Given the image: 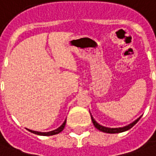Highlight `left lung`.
<instances>
[{
  "mask_svg": "<svg viewBox=\"0 0 156 156\" xmlns=\"http://www.w3.org/2000/svg\"><path fill=\"white\" fill-rule=\"evenodd\" d=\"M90 114H91V113H90ZM140 117H138L137 120H135V121H133L132 123H130V124L125 126H122V127H115V128H110V127H106V126H104L98 124V123L94 120V118L92 117V115H91L92 121V123H93V125H94V126L96 127L97 129H98L99 131H101V132L106 133H119L126 132V131L129 130L130 128H132V127H133V126L137 123V121H139Z\"/></svg>",
  "mask_w": 156,
  "mask_h": 156,
  "instance_id": "obj_1",
  "label": "left lung"
}]
</instances>
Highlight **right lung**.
I'll return each instance as SVG.
<instances>
[{
	"mask_svg": "<svg viewBox=\"0 0 156 156\" xmlns=\"http://www.w3.org/2000/svg\"><path fill=\"white\" fill-rule=\"evenodd\" d=\"M65 124H66V120L64 121V123L62 124V125L60 126L58 128H57V129L53 130V131H50V132H47V133H41V132H36V131H32V130L28 129L30 133H35L37 134V135H41V136H51V135H55V134H58L61 133L63 130H64V126H65Z\"/></svg>",
	"mask_w": 156,
	"mask_h": 156,
	"instance_id": "right-lung-1",
	"label": "right lung"
}]
</instances>
